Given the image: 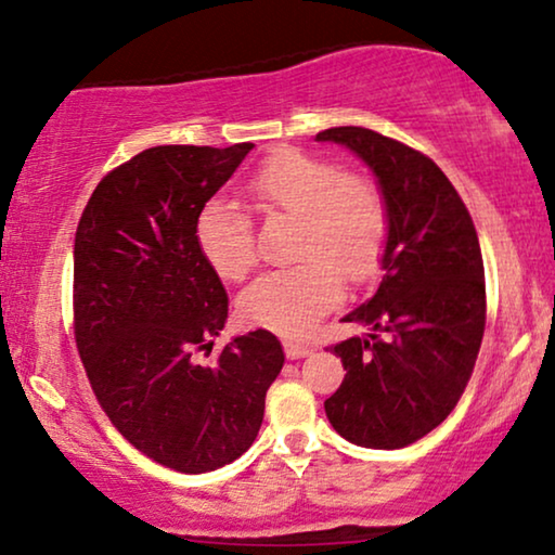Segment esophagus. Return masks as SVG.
<instances>
[{
	"mask_svg": "<svg viewBox=\"0 0 555 555\" xmlns=\"http://www.w3.org/2000/svg\"><path fill=\"white\" fill-rule=\"evenodd\" d=\"M284 352H286V358L289 360H299V358H307L309 352V347H305V345H297V343H286L284 345Z\"/></svg>",
	"mask_w": 555,
	"mask_h": 555,
	"instance_id": "34e87169",
	"label": "esophagus"
}]
</instances>
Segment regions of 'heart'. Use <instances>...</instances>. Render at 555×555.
Returning <instances> with one entry per match:
<instances>
[{
  "label": "heart",
  "instance_id": "obj_1",
  "mask_svg": "<svg viewBox=\"0 0 555 555\" xmlns=\"http://www.w3.org/2000/svg\"><path fill=\"white\" fill-rule=\"evenodd\" d=\"M263 212L299 220L297 266L258 276L238 297L256 327L305 337L343 299V276L360 284L380 269L388 241L383 192L363 175L299 150H279L248 180ZM195 241L218 276L241 282L256 266L254 225L238 203L212 197L195 218Z\"/></svg>",
  "mask_w": 555,
  "mask_h": 555
}]
</instances>
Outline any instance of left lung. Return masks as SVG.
Segmentation results:
<instances>
[{"label": "left lung", "instance_id": "obj_1", "mask_svg": "<svg viewBox=\"0 0 555 555\" xmlns=\"http://www.w3.org/2000/svg\"><path fill=\"white\" fill-rule=\"evenodd\" d=\"M317 142L358 154L388 208L378 292L343 317L371 332L332 347L347 373L324 411L352 444L409 447L452 413L475 371L487 309L475 223L426 154L363 127L324 129Z\"/></svg>", "mask_w": 555, "mask_h": 555}]
</instances>
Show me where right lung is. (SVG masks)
<instances>
[{
	"mask_svg": "<svg viewBox=\"0 0 555 555\" xmlns=\"http://www.w3.org/2000/svg\"><path fill=\"white\" fill-rule=\"evenodd\" d=\"M254 144H165L93 190L76 231L73 312L86 375L111 424L150 460L184 475L225 467L254 444L282 343L233 337L216 363L228 294L195 241V218Z\"/></svg>",
	"mask_w": 555,
	"mask_h": 555,
	"instance_id": "1",
	"label": "right lung"
}]
</instances>
